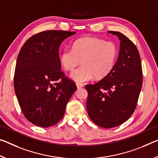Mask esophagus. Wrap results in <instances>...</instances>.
Instances as JSON below:
<instances>
[{
  "mask_svg": "<svg viewBox=\"0 0 158 158\" xmlns=\"http://www.w3.org/2000/svg\"><path fill=\"white\" fill-rule=\"evenodd\" d=\"M76 85H77V89H81L82 87H83V84H81L77 83V84H76Z\"/></svg>",
  "mask_w": 158,
  "mask_h": 158,
  "instance_id": "1",
  "label": "esophagus"
}]
</instances>
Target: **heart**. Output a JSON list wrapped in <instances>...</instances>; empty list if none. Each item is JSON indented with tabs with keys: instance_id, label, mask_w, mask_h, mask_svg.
Here are the masks:
<instances>
[{
	"instance_id": "1",
	"label": "heart",
	"mask_w": 158,
	"mask_h": 158,
	"mask_svg": "<svg viewBox=\"0 0 158 158\" xmlns=\"http://www.w3.org/2000/svg\"><path fill=\"white\" fill-rule=\"evenodd\" d=\"M118 56V47L114 42L87 36L74 41L72 49L63 50L60 61L64 69L72 71L82 60L83 65L70 75L74 81L82 83L94 77L101 79L108 76L114 69Z\"/></svg>"
}]
</instances>
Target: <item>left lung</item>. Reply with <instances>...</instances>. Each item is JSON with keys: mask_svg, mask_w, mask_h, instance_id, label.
Segmentation results:
<instances>
[{"mask_svg": "<svg viewBox=\"0 0 158 158\" xmlns=\"http://www.w3.org/2000/svg\"><path fill=\"white\" fill-rule=\"evenodd\" d=\"M120 40L119 57L108 76L87 84V112L93 122L102 128H112L126 122L136 107L143 83L139 51L131 40L118 31H110Z\"/></svg>", "mask_w": 158, "mask_h": 158, "instance_id": "obj_1", "label": "left lung"}]
</instances>
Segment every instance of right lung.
Instances as JSON below:
<instances>
[{
	"label": "right lung",
	"mask_w": 158,
	"mask_h": 158,
	"mask_svg": "<svg viewBox=\"0 0 158 158\" xmlns=\"http://www.w3.org/2000/svg\"><path fill=\"white\" fill-rule=\"evenodd\" d=\"M75 31L49 30L25 42L17 59L14 88L22 112L36 126L48 127L62 119L66 106L77 90L61 71L59 48Z\"/></svg>",
	"instance_id": "obj_1"
}]
</instances>
